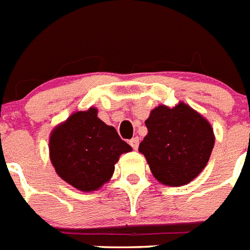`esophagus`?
<instances>
[{
  "instance_id": "esophagus-1",
  "label": "esophagus",
  "mask_w": 250,
  "mask_h": 250,
  "mask_svg": "<svg viewBox=\"0 0 250 250\" xmlns=\"http://www.w3.org/2000/svg\"><path fill=\"white\" fill-rule=\"evenodd\" d=\"M139 143H140V141H139V137H133V139H131V140H129V145H131V146H132L135 150L139 148Z\"/></svg>"
}]
</instances>
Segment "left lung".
I'll return each mask as SVG.
<instances>
[{
	"mask_svg": "<svg viewBox=\"0 0 250 250\" xmlns=\"http://www.w3.org/2000/svg\"><path fill=\"white\" fill-rule=\"evenodd\" d=\"M148 135L139 145L153 176L165 186L192 182L205 166L214 148L211 125L184 102L175 107L160 105L145 121Z\"/></svg>",
	"mask_w": 250,
	"mask_h": 250,
	"instance_id": "left-lung-1",
	"label": "left lung"
}]
</instances>
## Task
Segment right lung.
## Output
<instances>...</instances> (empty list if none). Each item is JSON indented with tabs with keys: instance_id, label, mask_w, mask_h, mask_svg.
Instances as JSON below:
<instances>
[{
	"instance_id": "right-lung-1",
	"label": "right lung",
	"mask_w": 250,
	"mask_h": 250,
	"mask_svg": "<svg viewBox=\"0 0 250 250\" xmlns=\"http://www.w3.org/2000/svg\"><path fill=\"white\" fill-rule=\"evenodd\" d=\"M131 149L117 129L97 118L94 107L71 114L53 129L49 139L56 172L83 192L96 190L109 182L119 156Z\"/></svg>"
}]
</instances>
